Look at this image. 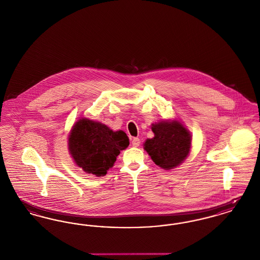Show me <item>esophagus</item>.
Instances as JSON below:
<instances>
[{
    "label": "esophagus",
    "instance_id": "1",
    "mask_svg": "<svg viewBox=\"0 0 260 260\" xmlns=\"http://www.w3.org/2000/svg\"><path fill=\"white\" fill-rule=\"evenodd\" d=\"M132 144H133V146H134V147H138V146L140 145V139H139V138H137V137L133 138V140H132Z\"/></svg>",
    "mask_w": 260,
    "mask_h": 260
}]
</instances>
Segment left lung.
Segmentation results:
<instances>
[{
  "mask_svg": "<svg viewBox=\"0 0 260 260\" xmlns=\"http://www.w3.org/2000/svg\"><path fill=\"white\" fill-rule=\"evenodd\" d=\"M153 138L144 142V150L153 161L164 170H172L179 166L189 155L191 135L180 122L161 121L152 124Z\"/></svg>",
  "mask_w": 260,
  "mask_h": 260,
  "instance_id": "8db88e82",
  "label": "left lung"
}]
</instances>
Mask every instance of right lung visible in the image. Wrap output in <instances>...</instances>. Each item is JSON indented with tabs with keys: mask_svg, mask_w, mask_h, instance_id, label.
<instances>
[{
	"mask_svg": "<svg viewBox=\"0 0 260 260\" xmlns=\"http://www.w3.org/2000/svg\"><path fill=\"white\" fill-rule=\"evenodd\" d=\"M128 145V137L123 131L113 132L106 124L86 118L73 125L68 139V149L75 164L96 176L105 175L120 151Z\"/></svg>",
	"mask_w": 260,
	"mask_h": 260,
	"instance_id": "add662e5",
	"label": "right lung"
}]
</instances>
